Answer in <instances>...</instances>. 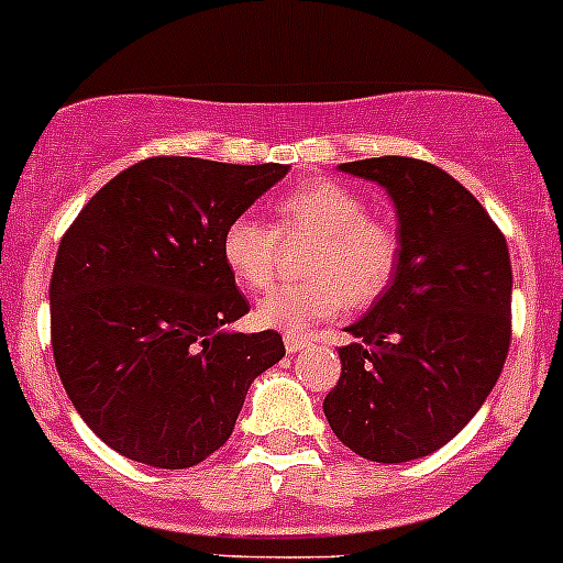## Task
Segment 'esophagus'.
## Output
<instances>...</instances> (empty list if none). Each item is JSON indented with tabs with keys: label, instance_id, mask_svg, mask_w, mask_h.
Returning <instances> with one entry per match:
<instances>
[{
	"label": "esophagus",
	"instance_id": "esophagus-1",
	"mask_svg": "<svg viewBox=\"0 0 563 563\" xmlns=\"http://www.w3.org/2000/svg\"><path fill=\"white\" fill-rule=\"evenodd\" d=\"M307 345H309V338H301V334H285V349L290 354L303 352Z\"/></svg>",
	"mask_w": 563,
	"mask_h": 563
}]
</instances>
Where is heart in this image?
Segmentation results:
<instances>
[{"instance_id": "1", "label": "heart", "mask_w": 563, "mask_h": 563, "mask_svg": "<svg viewBox=\"0 0 563 563\" xmlns=\"http://www.w3.org/2000/svg\"><path fill=\"white\" fill-rule=\"evenodd\" d=\"M276 225L236 214L220 236L225 271L247 292H262L276 276L278 236H312L303 256V282L278 285L256 307V321L287 334L338 318L383 296L399 265V234L368 214V203L338 180H309L273 203Z\"/></svg>"}]
</instances>
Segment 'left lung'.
Wrapping results in <instances>:
<instances>
[{"instance_id":"1","label":"left lung","mask_w":563,"mask_h":563,"mask_svg":"<svg viewBox=\"0 0 563 563\" xmlns=\"http://www.w3.org/2000/svg\"><path fill=\"white\" fill-rule=\"evenodd\" d=\"M376 180L399 218L390 285L340 349L323 399L334 435L376 463L424 457L483 407L510 345L508 242L481 200L435 164L405 156L340 164Z\"/></svg>"}]
</instances>
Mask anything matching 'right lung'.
Listing matches in <instances>:
<instances>
[{
	"instance_id": "obj_1",
	"label": "right lung",
	"mask_w": 563,
	"mask_h": 563,
	"mask_svg": "<svg viewBox=\"0 0 563 563\" xmlns=\"http://www.w3.org/2000/svg\"><path fill=\"white\" fill-rule=\"evenodd\" d=\"M287 169L144 158L108 180L60 240L55 368L80 419L120 455L198 466L229 441L251 383L285 357L273 329H225L247 301L220 236Z\"/></svg>"
}]
</instances>
